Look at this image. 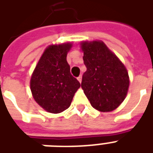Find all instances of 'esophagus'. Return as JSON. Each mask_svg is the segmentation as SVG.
Wrapping results in <instances>:
<instances>
[{
  "mask_svg": "<svg viewBox=\"0 0 153 153\" xmlns=\"http://www.w3.org/2000/svg\"><path fill=\"white\" fill-rule=\"evenodd\" d=\"M77 79H78V80H79V82L81 83V82H82V75H79V76L78 77V78H77Z\"/></svg>",
  "mask_w": 153,
  "mask_h": 153,
  "instance_id": "esophagus-1",
  "label": "esophagus"
}]
</instances>
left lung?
<instances>
[{"instance_id": "obj_1", "label": "left lung", "mask_w": 153, "mask_h": 153, "mask_svg": "<svg viewBox=\"0 0 153 153\" xmlns=\"http://www.w3.org/2000/svg\"><path fill=\"white\" fill-rule=\"evenodd\" d=\"M84 64L81 86L91 105L101 112L113 111L127 95L129 78L121 60L102 41H82Z\"/></svg>"}]
</instances>
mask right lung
<instances>
[{
	"instance_id": "right-lung-1",
	"label": "right lung",
	"mask_w": 153,
	"mask_h": 153,
	"mask_svg": "<svg viewBox=\"0 0 153 153\" xmlns=\"http://www.w3.org/2000/svg\"><path fill=\"white\" fill-rule=\"evenodd\" d=\"M71 43L48 47L32 73L30 88L35 101L46 111L59 114L69 108L80 83L67 61Z\"/></svg>"
}]
</instances>
